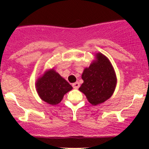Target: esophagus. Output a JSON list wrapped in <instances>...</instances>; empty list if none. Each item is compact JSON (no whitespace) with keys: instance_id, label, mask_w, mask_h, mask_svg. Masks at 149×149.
<instances>
[{"instance_id":"esophagus-1","label":"esophagus","mask_w":149,"mask_h":149,"mask_svg":"<svg viewBox=\"0 0 149 149\" xmlns=\"http://www.w3.org/2000/svg\"><path fill=\"white\" fill-rule=\"evenodd\" d=\"M72 86L74 89H78L80 87V84H79V83H78V82H76V83H73Z\"/></svg>"}]
</instances>
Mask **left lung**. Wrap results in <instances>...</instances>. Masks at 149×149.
I'll return each instance as SVG.
<instances>
[{
	"label": "left lung",
	"mask_w": 149,
	"mask_h": 149,
	"mask_svg": "<svg viewBox=\"0 0 149 149\" xmlns=\"http://www.w3.org/2000/svg\"><path fill=\"white\" fill-rule=\"evenodd\" d=\"M95 57L96 60L83 71V83L79 88L88 102L95 106L109 100L117 83L115 71L109 59L100 52Z\"/></svg>",
	"instance_id": "1"
}]
</instances>
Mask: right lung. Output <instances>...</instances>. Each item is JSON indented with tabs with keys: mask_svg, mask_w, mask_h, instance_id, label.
<instances>
[{
	"mask_svg": "<svg viewBox=\"0 0 149 149\" xmlns=\"http://www.w3.org/2000/svg\"><path fill=\"white\" fill-rule=\"evenodd\" d=\"M36 88L40 99L51 105L61 102L65 94L73 89L54 69L45 71L43 76L38 78Z\"/></svg>",
	"mask_w": 149,
	"mask_h": 149,
	"instance_id": "right-lung-1",
	"label": "right lung"
}]
</instances>
